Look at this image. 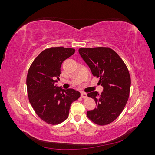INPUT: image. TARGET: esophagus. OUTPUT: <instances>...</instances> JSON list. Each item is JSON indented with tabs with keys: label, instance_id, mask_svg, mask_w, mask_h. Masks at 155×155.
<instances>
[{
	"label": "esophagus",
	"instance_id": "esophagus-1",
	"mask_svg": "<svg viewBox=\"0 0 155 155\" xmlns=\"http://www.w3.org/2000/svg\"><path fill=\"white\" fill-rule=\"evenodd\" d=\"M81 97H82V98H86L87 97V93H85V92H81Z\"/></svg>",
	"mask_w": 155,
	"mask_h": 155
}]
</instances>
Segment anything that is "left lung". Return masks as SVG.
I'll return each mask as SVG.
<instances>
[{"label":"left lung","mask_w":155,"mask_h":155,"mask_svg":"<svg viewBox=\"0 0 155 155\" xmlns=\"http://www.w3.org/2000/svg\"><path fill=\"white\" fill-rule=\"evenodd\" d=\"M79 53L104 87L100 95L97 92L87 94L97 105L93 110L87 111V117L99 125L109 124L120 116L129 99L130 77L127 67L110 48H81Z\"/></svg>","instance_id":"1"}]
</instances>
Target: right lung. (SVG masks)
Instances as JSON below:
<instances>
[{
	"label": "right lung",
	"mask_w": 155,
	"mask_h": 155,
	"mask_svg": "<svg viewBox=\"0 0 155 155\" xmlns=\"http://www.w3.org/2000/svg\"><path fill=\"white\" fill-rule=\"evenodd\" d=\"M74 52L75 49L62 46L45 49L28 70L26 85L30 103L37 116L48 124L57 125L66 120L70 105L80 97V92L74 89L55 85L63 62Z\"/></svg>",
	"instance_id": "right-lung-1"
}]
</instances>
